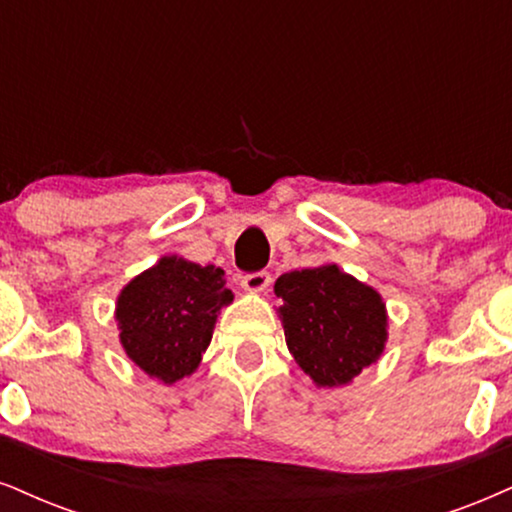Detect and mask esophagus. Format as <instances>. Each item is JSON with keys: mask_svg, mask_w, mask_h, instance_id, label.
Masks as SVG:
<instances>
[{"mask_svg": "<svg viewBox=\"0 0 512 512\" xmlns=\"http://www.w3.org/2000/svg\"><path fill=\"white\" fill-rule=\"evenodd\" d=\"M242 287L251 294H266L270 287V275L268 273H249L242 277Z\"/></svg>", "mask_w": 512, "mask_h": 512, "instance_id": "34e87169", "label": "esophagus"}]
</instances>
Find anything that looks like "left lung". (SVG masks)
Returning a JSON list of instances; mask_svg holds the SVG:
<instances>
[{
	"label": "left lung",
	"mask_w": 512,
	"mask_h": 512,
	"mask_svg": "<svg viewBox=\"0 0 512 512\" xmlns=\"http://www.w3.org/2000/svg\"><path fill=\"white\" fill-rule=\"evenodd\" d=\"M287 349L315 387H344L377 361L389 339L382 294L337 263L277 277Z\"/></svg>",
	"instance_id": "8db88e82"
}]
</instances>
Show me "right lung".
Wrapping results in <instances>:
<instances>
[{"mask_svg":"<svg viewBox=\"0 0 512 512\" xmlns=\"http://www.w3.org/2000/svg\"><path fill=\"white\" fill-rule=\"evenodd\" d=\"M232 299L220 268L199 266L178 254L161 256L132 277L116 299L125 356L151 380H185L199 368L220 308Z\"/></svg>","mask_w":512,"mask_h":512,"instance_id":"obj_1","label":"right lung"}]
</instances>
